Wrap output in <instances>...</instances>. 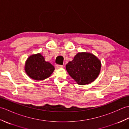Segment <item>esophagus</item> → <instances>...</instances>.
I'll list each match as a JSON object with an SVG mask.
<instances>
[{
    "label": "esophagus",
    "mask_w": 129,
    "mask_h": 129,
    "mask_svg": "<svg viewBox=\"0 0 129 129\" xmlns=\"http://www.w3.org/2000/svg\"><path fill=\"white\" fill-rule=\"evenodd\" d=\"M62 67H63L62 65H56V68H57V69H60V68H61Z\"/></svg>",
    "instance_id": "1"
}]
</instances>
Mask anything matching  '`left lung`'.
Wrapping results in <instances>:
<instances>
[{"label":"left lung","instance_id":"8db88e82","mask_svg":"<svg viewBox=\"0 0 129 129\" xmlns=\"http://www.w3.org/2000/svg\"><path fill=\"white\" fill-rule=\"evenodd\" d=\"M101 63L97 56L92 53L81 52L76 54L72 61L66 65L70 76L79 85L92 83L100 72Z\"/></svg>","mask_w":129,"mask_h":129}]
</instances>
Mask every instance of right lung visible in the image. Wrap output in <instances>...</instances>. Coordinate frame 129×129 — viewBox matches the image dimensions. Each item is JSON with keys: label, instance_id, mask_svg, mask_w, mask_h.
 <instances>
[{"label": "right lung", "instance_id": "obj_1", "mask_svg": "<svg viewBox=\"0 0 129 129\" xmlns=\"http://www.w3.org/2000/svg\"><path fill=\"white\" fill-rule=\"evenodd\" d=\"M25 72L29 77L35 80H43L50 76L55 70L51 63L46 61L40 53L33 54L25 61Z\"/></svg>", "mask_w": 129, "mask_h": 129}]
</instances>
